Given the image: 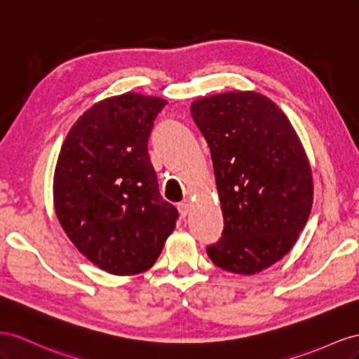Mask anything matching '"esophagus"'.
Masks as SVG:
<instances>
[{
    "mask_svg": "<svg viewBox=\"0 0 359 359\" xmlns=\"http://www.w3.org/2000/svg\"><path fill=\"white\" fill-rule=\"evenodd\" d=\"M177 208H179V212H180L182 217H187V215L191 210V201L189 200H183V201H180L177 204Z\"/></svg>",
    "mask_w": 359,
    "mask_h": 359,
    "instance_id": "obj_1",
    "label": "esophagus"
}]
</instances>
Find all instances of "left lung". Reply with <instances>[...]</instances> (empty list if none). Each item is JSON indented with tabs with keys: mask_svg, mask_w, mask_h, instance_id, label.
Returning <instances> with one entry per match:
<instances>
[{
	"mask_svg": "<svg viewBox=\"0 0 359 359\" xmlns=\"http://www.w3.org/2000/svg\"><path fill=\"white\" fill-rule=\"evenodd\" d=\"M191 114L210 149L224 217L209 259L239 275L271 268L293 248L313 206L298 134L275 102L252 90L196 99Z\"/></svg>",
	"mask_w": 359,
	"mask_h": 359,
	"instance_id": "1",
	"label": "left lung"
}]
</instances>
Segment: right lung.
<instances>
[{
    "instance_id": "right-lung-1",
    "label": "right lung",
    "mask_w": 359,
    "mask_h": 359,
    "mask_svg": "<svg viewBox=\"0 0 359 359\" xmlns=\"http://www.w3.org/2000/svg\"><path fill=\"white\" fill-rule=\"evenodd\" d=\"M167 100L140 93L102 99L61 146L54 209L70 242L112 275L149 271L176 229L177 209L162 200L147 141Z\"/></svg>"
}]
</instances>
